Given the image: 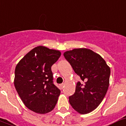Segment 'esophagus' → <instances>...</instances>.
I'll return each instance as SVG.
<instances>
[{"mask_svg": "<svg viewBox=\"0 0 126 126\" xmlns=\"http://www.w3.org/2000/svg\"><path fill=\"white\" fill-rule=\"evenodd\" d=\"M60 89H63V88H64V84L63 83H62V84H61L60 85Z\"/></svg>", "mask_w": 126, "mask_h": 126, "instance_id": "34e87169", "label": "esophagus"}]
</instances>
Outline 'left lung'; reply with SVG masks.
<instances>
[{
	"mask_svg": "<svg viewBox=\"0 0 126 126\" xmlns=\"http://www.w3.org/2000/svg\"><path fill=\"white\" fill-rule=\"evenodd\" d=\"M63 56L82 81H78L75 93L69 96L70 104L79 113H88L105 97L110 68L100 55L87 48H75L65 52Z\"/></svg>",
	"mask_w": 126,
	"mask_h": 126,
	"instance_id": "1",
	"label": "left lung"
}]
</instances>
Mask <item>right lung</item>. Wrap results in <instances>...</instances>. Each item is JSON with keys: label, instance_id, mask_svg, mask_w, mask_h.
<instances>
[{"label": "right lung", "instance_id": "1", "mask_svg": "<svg viewBox=\"0 0 126 126\" xmlns=\"http://www.w3.org/2000/svg\"><path fill=\"white\" fill-rule=\"evenodd\" d=\"M60 56L58 50L38 46L16 66L15 86L25 106L32 111L47 113L56 104L61 92L54 84L51 66Z\"/></svg>", "mask_w": 126, "mask_h": 126}]
</instances>
